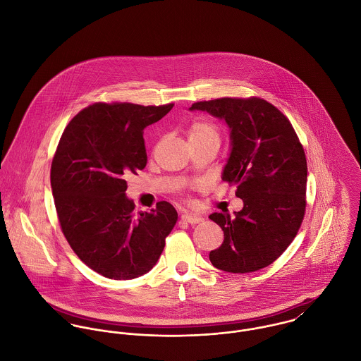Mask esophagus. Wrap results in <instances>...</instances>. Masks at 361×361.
<instances>
[{"instance_id": "1", "label": "esophagus", "mask_w": 361, "mask_h": 361, "mask_svg": "<svg viewBox=\"0 0 361 361\" xmlns=\"http://www.w3.org/2000/svg\"><path fill=\"white\" fill-rule=\"evenodd\" d=\"M180 219H182L183 222H186V224H192V225L200 224V222L203 221V218H202V216H199V215H193V214H183V215L180 216Z\"/></svg>"}]
</instances>
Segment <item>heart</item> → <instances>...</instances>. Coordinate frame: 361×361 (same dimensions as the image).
I'll return each mask as SVG.
<instances>
[{
    "label": "heart",
    "instance_id": "heart-1",
    "mask_svg": "<svg viewBox=\"0 0 361 361\" xmlns=\"http://www.w3.org/2000/svg\"><path fill=\"white\" fill-rule=\"evenodd\" d=\"M188 139L192 146H214L221 142L219 128L207 118H196L188 126Z\"/></svg>",
    "mask_w": 361,
    "mask_h": 361
}]
</instances>
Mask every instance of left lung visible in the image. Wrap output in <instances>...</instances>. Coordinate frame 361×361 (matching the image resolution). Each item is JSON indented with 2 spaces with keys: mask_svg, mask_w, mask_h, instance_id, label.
Returning <instances> with one entry per match:
<instances>
[{
  "mask_svg": "<svg viewBox=\"0 0 361 361\" xmlns=\"http://www.w3.org/2000/svg\"><path fill=\"white\" fill-rule=\"evenodd\" d=\"M190 109L224 118L232 152L222 180L236 185L243 208L209 219L224 231L222 245L209 252L222 271L245 274L272 264L296 238L306 212L307 161L290 121L259 97H222Z\"/></svg>",
  "mask_w": 361,
  "mask_h": 361,
  "instance_id": "8db88e82",
  "label": "left lung"
}]
</instances>
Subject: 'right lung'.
I'll use <instances>...</instances> for the list:
<instances>
[{"label":"right lung","instance_id":"add662e5","mask_svg":"<svg viewBox=\"0 0 361 361\" xmlns=\"http://www.w3.org/2000/svg\"><path fill=\"white\" fill-rule=\"evenodd\" d=\"M173 104L94 103L66 125L51 164L61 231L75 255L109 279H133L161 256L178 212L158 202L135 212L125 176L147 164L143 130Z\"/></svg>","mask_w":361,"mask_h":361}]
</instances>
